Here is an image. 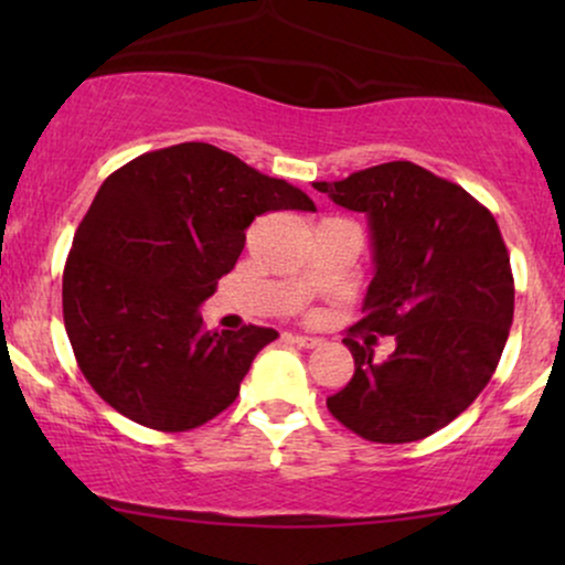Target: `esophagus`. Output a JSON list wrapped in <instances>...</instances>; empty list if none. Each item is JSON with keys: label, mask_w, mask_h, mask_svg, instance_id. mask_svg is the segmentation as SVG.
<instances>
[{"label": "esophagus", "mask_w": 565, "mask_h": 565, "mask_svg": "<svg viewBox=\"0 0 565 565\" xmlns=\"http://www.w3.org/2000/svg\"><path fill=\"white\" fill-rule=\"evenodd\" d=\"M289 340L300 348H316L321 342L319 337H308V334H289Z\"/></svg>", "instance_id": "34e87169"}]
</instances>
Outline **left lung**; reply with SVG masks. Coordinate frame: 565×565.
I'll return each mask as SVG.
<instances>
[{"mask_svg": "<svg viewBox=\"0 0 565 565\" xmlns=\"http://www.w3.org/2000/svg\"><path fill=\"white\" fill-rule=\"evenodd\" d=\"M313 188L366 212L377 268L364 319L342 340L355 372L329 395V412L374 444L433 436L489 385L508 342L515 284L497 220L462 185L412 161ZM377 333L396 340L382 362Z\"/></svg>", "mask_w": 565, "mask_h": 565, "instance_id": "obj_1", "label": "left lung"}]
</instances>
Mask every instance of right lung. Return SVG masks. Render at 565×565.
Wrapping results in <instances>:
<instances>
[{
  "instance_id": "right-lung-1",
  "label": "right lung",
  "mask_w": 565,
  "mask_h": 565,
  "mask_svg": "<svg viewBox=\"0 0 565 565\" xmlns=\"http://www.w3.org/2000/svg\"><path fill=\"white\" fill-rule=\"evenodd\" d=\"M313 212L300 188L210 142L127 161L100 185L63 268V321L93 391L132 423L183 433L236 401L278 332H210L199 305L233 270L252 220Z\"/></svg>"
}]
</instances>
